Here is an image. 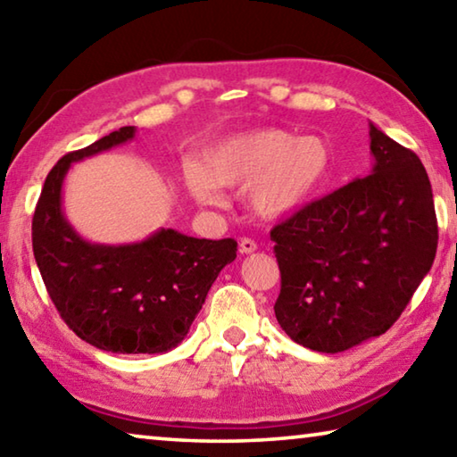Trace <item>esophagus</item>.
Returning a JSON list of instances; mask_svg holds the SVG:
<instances>
[{"label":"esophagus","instance_id":"34e87169","mask_svg":"<svg viewBox=\"0 0 457 457\" xmlns=\"http://www.w3.org/2000/svg\"><path fill=\"white\" fill-rule=\"evenodd\" d=\"M256 250H258V245H256V242H253V239H250V237L239 239V252H242V253H253Z\"/></svg>","mask_w":457,"mask_h":457}]
</instances>
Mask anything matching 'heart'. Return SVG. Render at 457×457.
Listing matches in <instances>:
<instances>
[{"label": "heart", "mask_w": 457, "mask_h": 457, "mask_svg": "<svg viewBox=\"0 0 457 457\" xmlns=\"http://www.w3.org/2000/svg\"><path fill=\"white\" fill-rule=\"evenodd\" d=\"M332 165L319 137H296L282 129L247 130L223 138L204 153V163L183 165L185 187L199 204H221V187L247 185V204L262 218L298 213L319 195Z\"/></svg>", "instance_id": "heart-1"}]
</instances>
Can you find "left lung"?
<instances>
[{
    "label": "left lung",
    "instance_id": "left-lung-1",
    "mask_svg": "<svg viewBox=\"0 0 457 457\" xmlns=\"http://www.w3.org/2000/svg\"><path fill=\"white\" fill-rule=\"evenodd\" d=\"M373 167L270 231L282 288L278 324L294 343L340 353L395 322L431 270L437 220L428 171L369 122Z\"/></svg>",
    "mask_w": 457,
    "mask_h": 457
}]
</instances>
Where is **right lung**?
<instances>
[{"label": "right lung", "mask_w": 457, "mask_h": 457, "mask_svg": "<svg viewBox=\"0 0 457 457\" xmlns=\"http://www.w3.org/2000/svg\"><path fill=\"white\" fill-rule=\"evenodd\" d=\"M122 127L68 153L46 177L32 221L34 258L64 322L100 351L159 354L187 337L215 278L236 260L237 242L199 239L161 228L133 244L84 239L62 207L72 163L135 138Z\"/></svg>", "instance_id": "1"}]
</instances>
